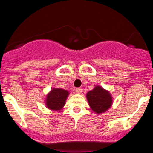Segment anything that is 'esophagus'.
Returning <instances> with one entry per match:
<instances>
[{"label":"esophagus","instance_id":"obj_1","mask_svg":"<svg viewBox=\"0 0 153 153\" xmlns=\"http://www.w3.org/2000/svg\"><path fill=\"white\" fill-rule=\"evenodd\" d=\"M75 91H76V92L78 94H81L82 92V89L81 88H76Z\"/></svg>","mask_w":153,"mask_h":153}]
</instances>
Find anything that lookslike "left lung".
<instances>
[{"mask_svg":"<svg viewBox=\"0 0 153 153\" xmlns=\"http://www.w3.org/2000/svg\"><path fill=\"white\" fill-rule=\"evenodd\" d=\"M86 97L89 107L98 115L106 112L113 103L110 92L101 86H95L86 93Z\"/></svg>","mask_w":153,"mask_h":153,"instance_id":"obj_1","label":"left lung"}]
</instances>
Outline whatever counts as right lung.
<instances>
[{"instance_id": "obj_1", "label": "right lung", "mask_w": 153, "mask_h": 153, "mask_svg": "<svg viewBox=\"0 0 153 153\" xmlns=\"http://www.w3.org/2000/svg\"><path fill=\"white\" fill-rule=\"evenodd\" d=\"M69 95V91L53 87L46 95L45 105L50 110L58 112L64 108Z\"/></svg>"}]
</instances>
